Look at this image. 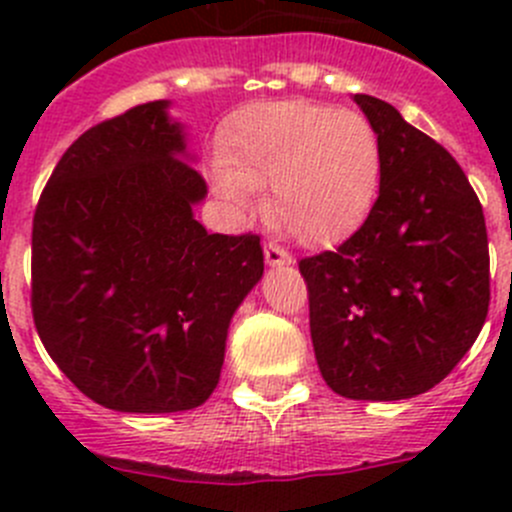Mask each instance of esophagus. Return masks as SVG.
Listing matches in <instances>:
<instances>
[{"label":"esophagus","instance_id":"esophagus-1","mask_svg":"<svg viewBox=\"0 0 512 512\" xmlns=\"http://www.w3.org/2000/svg\"><path fill=\"white\" fill-rule=\"evenodd\" d=\"M265 262L270 267H282V265H292V255L280 247L277 242H267L265 245Z\"/></svg>","mask_w":512,"mask_h":512}]
</instances>
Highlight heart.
<instances>
[{"instance_id":"b5f03b06","label":"heart","mask_w":512,"mask_h":512,"mask_svg":"<svg viewBox=\"0 0 512 512\" xmlns=\"http://www.w3.org/2000/svg\"><path fill=\"white\" fill-rule=\"evenodd\" d=\"M213 188L237 213L270 185L267 218L299 242L352 227L371 203L381 148L369 118L309 101L257 103L237 113L218 143Z\"/></svg>"}]
</instances>
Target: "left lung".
Here are the masks:
<instances>
[{
	"mask_svg": "<svg viewBox=\"0 0 512 512\" xmlns=\"http://www.w3.org/2000/svg\"><path fill=\"white\" fill-rule=\"evenodd\" d=\"M379 136V198L337 250L299 260L309 332L329 389L399 401L446 379L483 329V208L456 158L391 103L356 94Z\"/></svg>",
	"mask_w": 512,
	"mask_h": 512,
	"instance_id": "left-lung-1",
	"label": "left lung"
}]
</instances>
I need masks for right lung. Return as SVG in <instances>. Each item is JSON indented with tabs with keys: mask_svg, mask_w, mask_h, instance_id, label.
Wrapping results in <instances>:
<instances>
[{
	"mask_svg": "<svg viewBox=\"0 0 512 512\" xmlns=\"http://www.w3.org/2000/svg\"><path fill=\"white\" fill-rule=\"evenodd\" d=\"M168 108L141 103L76 138L34 213L41 344L81 394L123 414L205 404L232 314L265 272L260 237L195 220L208 185Z\"/></svg>",
	"mask_w": 512,
	"mask_h": 512,
	"instance_id": "right-lung-1",
	"label": "right lung"
}]
</instances>
